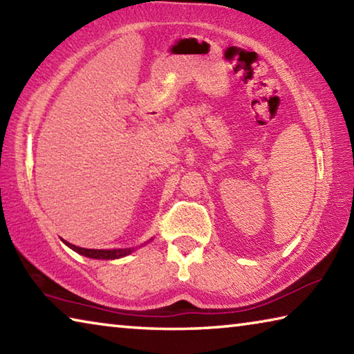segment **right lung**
Wrapping results in <instances>:
<instances>
[{"mask_svg": "<svg viewBox=\"0 0 354 354\" xmlns=\"http://www.w3.org/2000/svg\"><path fill=\"white\" fill-rule=\"evenodd\" d=\"M71 250H75L76 253H80L86 257H92V259H118V257L128 256L133 253L131 248H120V250H88V248H81L76 247V245H71L65 242Z\"/></svg>", "mask_w": 354, "mask_h": 354, "instance_id": "right-lung-1", "label": "right lung"}]
</instances>
